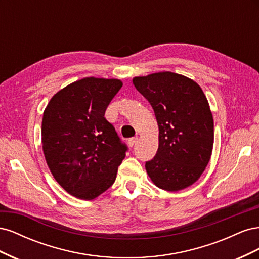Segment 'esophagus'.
<instances>
[{"label":"esophagus","mask_w":259,"mask_h":259,"mask_svg":"<svg viewBox=\"0 0 259 259\" xmlns=\"http://www.w3.org/2000/svg\"><path fill=\"white\" fill-rule=\"evenodd\" d=\"M137 139H138V137L136 136V137H132V138H130L128 139V146L130 147H133L134 146L135 144H136V142H137Z\"/></svg>","instance_id":"34e87169"}]
</instances>
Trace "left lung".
<instances>
[{"mask_svg": "<svg viewBox=\"0 0 259 259\" xmlns=\"http://www.w3.org/2000/svg\"><path fill=\"white\" fill-rule=\"evenodd\" d=\"M136 90L150 103L159 125V148L146 162L153 184L178 191L200 178L214 144V121L208 101L191 79L158 72L133 79Z\"/></svg>", "mask_w": 259, "mask_h": 259, "instance_id": "1", "label": "left lung"}]
</instances>
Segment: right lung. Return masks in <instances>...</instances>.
<instances>
[{"instance_id":"right-lung-1","label":"right lung","mask_w":259,"mask_h":259,"mask_svg":"<svg viewBox=\"0 0 259 259\" xmlns=\"http://www.w3.org/2000/svg\"><path fill=\"white\" fill-rule=\"evenodd\" d=\"M123 83L85 77L55 94L43 113L42 145L56 182L75 198L93 200L116 177L127 146L121 142L106 109Z\"/></svg>"}]
</instances>
